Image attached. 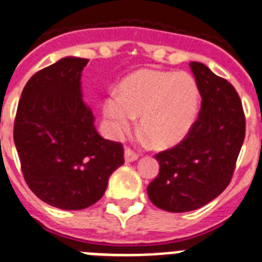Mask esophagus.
<instances>
[{
  "label": "esophagus",
  "instance_id": "34e87169",
  "mask_svg": "<svg viewBox=\"0 0 262 262\" xmlns=\"http://www.w3.org/2000/svg\"><path fill=\"white\" fill-rule=\"evenodd\" d=\"M137 159H139V155H137L133 149H130V148H125V162H126V163L135 162V160Z\"/></svg>",
  "mask_w": 262,
  "mask_h": 262
}]
</instances>
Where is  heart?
<instances>
[{
  "instance_id": "obj_1",
  "label": "heart",
  "mask_w": 262,
  "mask_h": 262,
  "mask_svg": "<svg viewBox=\"0 0 262 262\" xmlns=\"http://www.w3.org/2000/svg\"><path fill=\"white\" fill-rule=\"evenodd\" d=\"M103 115L113 136L132 129L140 115V129L156 149L182 141L194 125L200 110V90L185 72L141 69L119 84L118 94L107 95Z\"/></svg>"
}]
</instances>
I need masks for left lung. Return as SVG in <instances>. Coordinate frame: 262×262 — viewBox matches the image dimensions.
Masks as SVG:
<instances>
[{
	"label": "left lung",
	"mask_w": 262,
	"mask_h": 262,
	"mask_svg": "<svg viewBox=\"0 0 262 262\" xmlns=\"http://www.w3.org/2000/svg\"><path fill=\"white\" fill-rule=\"evenodd\" d=\"M190 69L203 99L199 118L178 145L155 156L159 174L147 189L152 204L168 212L199 209L228 186L246 130L235 88L204 63Z\"/></svg>",
	"instance_id": "8db88e82"
}]
</instances>
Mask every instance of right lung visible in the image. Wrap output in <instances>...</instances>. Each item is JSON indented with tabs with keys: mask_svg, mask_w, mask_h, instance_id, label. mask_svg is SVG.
I'll return each mask as SVG.
<instances>
[{
	"mask_svg": "<svg viewBox=\"0 0 262 262\" xmlns=\"http://www.w3.org/2000/svg\"><path fill=\"white\" fill-rule=\"evenodd\" d=\"M88 59L65 57L35 73L21 92L13 140L27 185L51 207L77 211L102 199L123 164L121 143L103 139L83 102Z\"/></svg>",
	"mask_w": 262,
	"mask_h": 262,
	"instance_id": "right-lung-1",
	"label": "right lung"
}]
</instances>
